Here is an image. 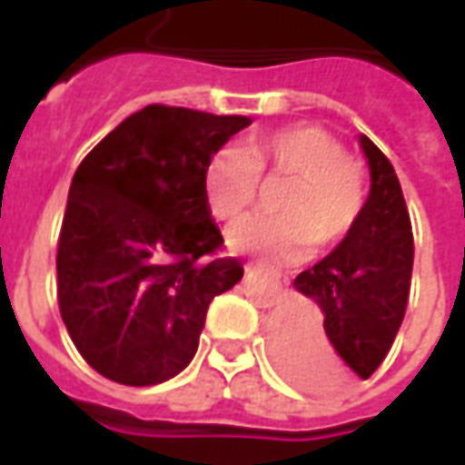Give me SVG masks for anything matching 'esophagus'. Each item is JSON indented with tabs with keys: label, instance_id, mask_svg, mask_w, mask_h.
Returning <instances> with one entry per match:
<instances>
[{
	"label": "esophagus",
	"instance_id": "34e87169",
	"mask_svg": "<svg viewBox=\"0 0 465 465\" xmlns=\"http://www.w3.org/2000/svg\"><path fill=\"white\" fill-rule=\"evenodd\" d=\"M246 276H249V279H256V282L269 283L273 289H283V283H286V279H282V273L269 272V269H262V266H249V269H246Z\"/></svg>",
	"mask_w": 465,
	"mask_h": 465
}]
</instances>
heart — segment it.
<instances>
[{
    "label": "heart",
    "instance_id": "obj_1",
    "mask_svg": "<svg viewBox=\"0 0 465 465\" xmlns=\"http://www.w3.org/2000/svg\"><path fill=\"white\" fill-rule=\"evenodd\" d=\"M262 176H292L276 212L249 216L229 232L236 253L259 262H296L316 246H333L359 223L369 183L363 163L316 124H283L252 134L242 149L213 153L203 169V202L216 222L252 209Z\"/></svg>",
    "mask_w": 465,
    "mask_h": 465
}]
</instances>
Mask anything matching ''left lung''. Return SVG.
<instances>
[{
    "label": "left lung",
    "instance_id": "1",
    "mask_svg": "<svg viewBox=\"0 0 465 465\" xmlns=\"http://www.w3.org/2000/svg\"><path fill=\"white\" fill-rule=\"evenodd\" d=\"M361 149L371 192L359 223L293 282L322 309L323 329L286 316L272 333L276 366L302 389L333 391L351 376L369 379L386 359L409 303L413 232L406 199L386 153L363 134Z\"/></svg>",
    "mask_w": 465,
    "mask_h": 465
}]
</instances>
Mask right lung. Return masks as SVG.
Here are the masks:
<instances>
[{"mask_svg": "<svg viewBox=\"0 0 465 465\" xmlns=\"http://www.w3.org/2000/svg\"><path fill=\"white\" fill-rule=\"evenodd\" d=\"M149 104L74 172L56 249V299L76 351L124 386L173 379L199 349L213 296L242 282L203 202V169L249 126Z\"/></svg>", "mask_w": 465, "mask_h": 465, "instance_id": "add662e5", "label": "right lung"}]
</instances>
